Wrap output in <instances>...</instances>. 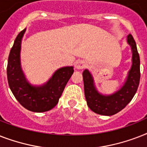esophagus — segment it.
Returning a JSON list of instances; mask_svg holds the SVG:
<instances>
[{
	"label": "esophagus",
	"mask_w": 147,
	"mask_h": 147,
	"mask_svg": "<svg viewBox=\"0 0 147 147\" xmlns=\"http://www.w3.org/2000/svg\"><path fill=\"white\" fill-rule=\"evenodd\" d=\"M86 65V63L84 60L78 59L75 62V68L76 69H84Z\"/></svg>",
	"instance_id": "1"
}]
</instances>
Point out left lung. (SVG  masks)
<instances>
[{
  "label": "left lung",
  "instance_id": "8db88e82",
  "mask_svg": "<svg viewBox=\"0 0 147 147\" xmlns=\"http://www.w3.org/2000/svg\"><path fill=\"white\" fill-rule=\"evenodd\" d=\"M127 42L131 48L132 65L123 85L113 94H103L98 92L92 73L88 69L83 71L85 99L90 109L96 114L111 116L118 113L130 102L137 92L140 78L139 53L130 34L127 36Z\"/></svg>",
  "mask_w": 147,
  "mask_h": 147
}]
</instances>
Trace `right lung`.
<instances>
[{"instance_id": "right-lung-1", "label": "right lung", "mask_w": 147, "mask_h": 147, "mask_svg": "<svg viewBox=\"0 0 147 147\" xmlns=\"http://www.w3.org/2000/svg\"><path fill=\"white\" fill-rule=\"evenodd\" d=\"M26 29L15 39L8 57L7 75L11 92L19 103L26 109L33 112L48 111L59 102V99L73 74L72 66L62 67L53 73L47 82L33 85L26 79L21 67V42Z\"/></svg>"}]
</instances>
